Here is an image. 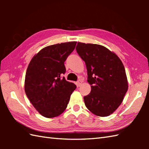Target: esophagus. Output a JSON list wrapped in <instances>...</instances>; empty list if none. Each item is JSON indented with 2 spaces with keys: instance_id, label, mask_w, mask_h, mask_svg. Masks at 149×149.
<instances>
[{
  "instance_id": "1",
  "label": "esophagus",
  "mask_w": 149,
  "mask_h": 149,
  "mask_svg": "<svg viewBox=\"0 0 149 149\" xmlns=\"http://www.w3.org/2000/svg\"><path fill=\"white\" fill-rule=\"evenodd\" d=\"M82 83H83V81H82L81 80H79L77 82V85L78 86H80L81 85V84H82Z\"/></svg>"
}]
</instances>
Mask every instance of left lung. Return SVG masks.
<instances>
[{"label": "left lung", "instance_id": "obj_1", "mask_svg": "<svg viewBox=\"0 0 149 149\" xmlns=\"http://www.w3.org/2000/svg\"><path fill=\"white\" fill-rule=\"evenodd\" d=\"M78 54L85 62L91 92L85 106L94 115L107 116L122 102L128 90L125 68L116 54L97 44L78 42Z\"/></svg>", "mask_w": 149, "mask_h": 149}]
</instances>
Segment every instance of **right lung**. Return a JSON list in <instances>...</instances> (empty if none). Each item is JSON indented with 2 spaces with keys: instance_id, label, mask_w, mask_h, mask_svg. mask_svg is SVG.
<instances>
[{
  "instance_id": "1",
  "label": "right lung",
  "mask_w": 149,
  "mask_h": 149,
  "mask_svg": "<svg viewBox=\"0 0 149 149\" xmlns=\"http://www.w3.org/2000/svg\"><path fill=\"white\" fill-rule=\"evenodd\" d=\"M77 42L47 46L31 59L25 78V92L41 115L58 116L66 109L76 85L61 75L64 63L74 50Z\"/></svg>"
}]
</instances>
